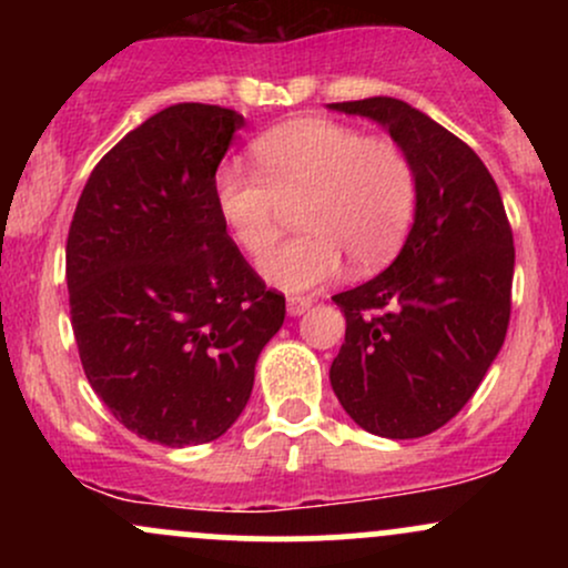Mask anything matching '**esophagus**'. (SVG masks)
Returning a JSON list of instances; mask_svg holds the SVG:
<instances>
[{
    "label": "esophagus",
    "mask_w": 568,
    "mask_h": 568,
    "mask_svg": "<svg viewBox=\"0 0 568 568\" xmlns=\"http://www.w3.org/2000/svg\"><path fill=\"white\" fill-rule=\"evenodd\" d=\"M312 306L310 296H288V315H304Z\"/></svg>",
    "instance_id": "esophagus-1"
}]
</instances>
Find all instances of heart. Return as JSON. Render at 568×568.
Masks as SVG:
<instances>
[{"mask_svg": "<svg viewBox=\"0 0 568 568\" xmlns=\"http://www.w3.org/2000/svg\"><path fill=\"white\" fill-rule=\"evenodd\" d=\"M258 171L224 162L213 200L232 240L264 253L285 207H298L302 234L262 258V275L285 291L336 277L344 256L376 270L400 251L416 213V173L406 149L336 120H293L253 141Z\"/></svg>", "mask_w": 568, "mask_h": 568, "instance_id": "1", "label": "heart"}]
</instances>
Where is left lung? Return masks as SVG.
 <instances>
[{
  "mask_svg": "<svg viewBox=\"0 0 568 568\" xmlns=\"http://www.w3.org/2000/svg\"><path fill=\"white\" fill-rule=\"evenodd\" d=\"M406 149L416 216L382 275L336 293L347 334L331 363L344 410L382 438H422L484 382L510 323L513 230L497 181L465 141L397 98L331 103Z\"/></svg>",
  "mask_w": 568,
  "mask_h": 568,
  "instance_id": "1",
  "label": "left lung"
}]
</instances>
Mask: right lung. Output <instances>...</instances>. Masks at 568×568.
Returning <instances> with one entry per match:
<instances>
[{
    "label": "right lung",
    "mask_w": 568,
    "mask_h": 568,
    "mask_svg": "<svg viewBox=\"0 0 568 568\" xmlns=\"http://www.w3.org/2000/svg\"><path fill=\"white\" fill-rule=\"evenodd\" d=\"M243 114L175 103L109 149L67 240L71 328L90 387L130 433L181 448L243 414L285 296L245 262L213 200Z\"/></svg>",
    "instance_id": "right-lung-1"
}]
</instances>
